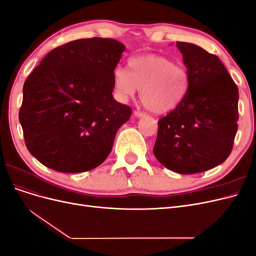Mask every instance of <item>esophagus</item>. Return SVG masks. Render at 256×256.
<instances>
[{"instance_id": "1", "label": "esophagus", "mask_w": 256, "mask_h": 256, "mask_svg": "<svg viewBox=\"0 0 256 256\" xmlns=\"http://www.w3.org/2000/svg\"><path fill=\"white\" fill-rule=\"evenodd\" d=\"M134 115L136 116V118H143V116H145L146 114H145L144 112H141V111H138V110H136V111H134Z\"/></svg>"}]
</instances>
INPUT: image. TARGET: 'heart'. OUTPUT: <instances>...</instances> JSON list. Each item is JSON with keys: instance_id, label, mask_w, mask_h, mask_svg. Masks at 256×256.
<instances>
[{"instance_id": "1", "label": "heart", "mask_w": 256, "mask_h": 256, "mask_svg": "<svg viewBox=\"0 0 256 256\" xmlns=\"http://www.w3.org/2000/svg\"><path fill=\"white\" fill-rule=\"evenodd\" d=\"M130 72L118 67L114 70V88L122 99L140 98L147 110L168 114L178 109L188 94L190 76L187 69L166 56L144 54L129 60Z\"/></svg>"}]
</instances>
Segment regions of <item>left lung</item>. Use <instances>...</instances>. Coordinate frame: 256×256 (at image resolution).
Wrapping results in <instances>:
<instances>
[{
  "label": "left lung",
  "instance_id": "left-lung-1",
  "mask_svg": "<svg viewBox=\"0 0 256 256\" xmlns=\"http://www.w3.org/2000/svg\"><path fill=\"white\" fill-rule=\"evenodd\" d=\"M190 76L188 94L178 109L158 120L154 154L180 174L207 171L233 150L238 122V88L214 54L177 42Z\"/></svg>",
  "mask_w": 256,
  "mask_h": 256
}]
</instances>
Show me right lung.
<instances>
[{
    "instance_id": "obj_1",
    "label": "right lung",
    "mask_w": 256,
    "mask_h": 256,
    "mask_svg": "<svg viewBox=\"0 0 256 256\" xmlns=\"http://www.w3.org/2000/svg\"><path fill=\"white\" fill-rule=\"evenodd\" d=\"M125 49L111 38L74 40L50 51L28 76L19 120L28 152L44 166L80 173L109 156L132 113L112 95Z\"/></svg>"
}]
</instances>
